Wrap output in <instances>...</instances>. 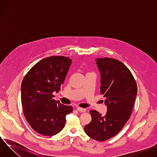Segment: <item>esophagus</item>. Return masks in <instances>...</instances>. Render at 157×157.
<instances>
[{
    "instance_id": "obj_1",
    "label": "esophagus",
    "mask_w": 157,
    "mask_h": 157,
    "mask_svg": "<svg viewBox=\"0 0 157 157\" xmlns=\"http://www.w3.org/2000/svg\"><path fill=\"white\" fill-rule=\"evenodd\" d=\"M77 110H78L79 112H81V113H85V112L86 111V109H84V108H81V107H77Z\"/></svg>"
}]
</instances>
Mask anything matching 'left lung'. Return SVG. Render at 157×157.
Listing matches in <instances>:
<instances>
[{
    "instance_id": "1",
    "label": "left lung",
    "mask_w": 157,
    "mask_h": 157,
    "mask_svg": "<svg viewBox=\"0 0 157 157\" xmlns=\"http://www.w3.org/2000/svg\"><path fill=\"white\" fill-rule=\"evenodd\" d=\"M101 75V94L105 98L107 113L102 116L90 110L92 121L84 127L87 135L105 141L117 134L129 119L137 94L136 82L130 70L116 59H96Z\"/></svg>"
}]
</instances>
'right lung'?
Listing matches in <instances>:
<instances>
[{"label": "right lung", "instance_id": "1", "mask_svg": "<svg viewBox=\"0 0 157 157\" xmlns=\"http://www.w3.org/2000/svg\"><path fill=\"white\" fill-rule=\"evenodd\" d=\"M69 58L53 56L35 64L21 85V100L27 122L36 132L45 136H55L64 127L66 116L73 111L53 99L59 92L70 69Z\"/></svg>", "mask_w": 157, "mask_h": 157}]
</instances>
